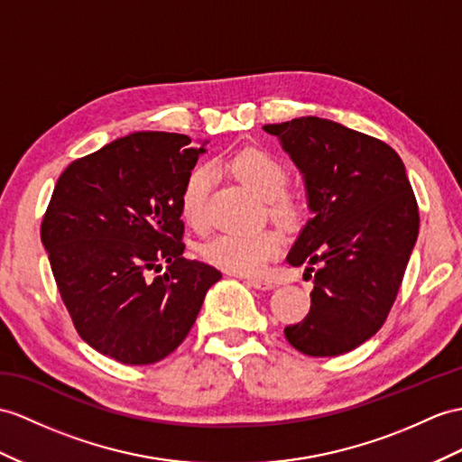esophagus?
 <instances>
[{
    "mask_svg": "<svg viewBox=\"0 0 462 462\" xmlns=\"http://www.w3.org/2000/svg\"><path fill=\"white\" fill-rule=\"evenodd\" d=\"M245 280H246V284L256 288V290H273L274 288V282H273V280H268V278L249 276V278H245Z\"/></svg>",
    "mask_w": 462,
    "mask_h": 462,
    "instance_id": "1",
    "label": "esophagus"
}]
</instances>
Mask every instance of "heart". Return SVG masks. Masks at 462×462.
Returning <instances> with one entry per match:
<instances>
[{
    "instance_id": "obj_1",
    "label": "heart",
    "mask_w": 462,
    "mask_h": 462,
    "mask_svg": "<svg viewBox=\"0 0 462 462\" xmlns=\"http://www.w3.org/2000/svg\"><path fill=\"white\" fill-rule=\"evenodd\" d=\"M249 186L256 196L266 199L270 216L282 223L296 221L300 206L296 198L286 192L288 168L274 154L261 149H245L223 162ZM216 176L206 164L189 171L180 192V213L194 229L206 227L208 199ZM280 235L263 229L253 233H223L204 246V256L211 264L235 274H256L280 251Z\"/></svg>"
}]
</instances>
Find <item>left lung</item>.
Masks as SVG:
<instances>
[{
    "label": "left lung",
    "instance_id": "obj_1",
    "mask_svg": "<svg viewBox=\"0 0 462 462\" xmlns=\"http://www.w3.org/2000/svg\"><path fill=\"white\" fill-rule=\"evenodd\" d=\"M263 129L298 166L311 213L286 263L306 264L303 274L319 266L310 313L284 335L310 356L348 353L386 321L418 241L406 166L386 143L331 119L310 116Z\"/></svg>",
    "mask_w": 462,
    "mask_h": 462
}]
</instances>
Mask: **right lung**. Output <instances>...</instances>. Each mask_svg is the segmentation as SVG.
<instances>
[{
	"label": "right lung",
	"mask_w": 462,
	"mask_h": 462,
	"mask_svg": "<svg viewBox=\"0 0 462 462\" xmlns=\"http://www.w3.org/2000/svg\"><path fill=\"white\" fill-rule=\"evenodd\" d=\"M206 143L131 133L69 164L54 186L41 241L56 286L82 339L123 365L176 351L221 278L182 256L180 192ZM162 262L167 273L151 281Z\"/></svg>",
	"instance_id": "1"
}]
</instances>
